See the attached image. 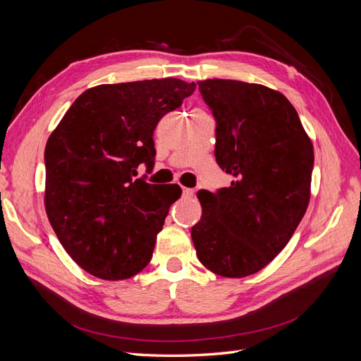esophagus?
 Listing matches in <instances>:
<instances>
[{"instance_id": "esophagus-1", "label": "esophagus", "mask_w": 361, "mask_h": 361, "mask_svg": "<svg viewBox=\"0 0 361 361\" xmlns=\"http://www.w3.org/2000/svg\"><path fill=\"white\" fill-rule=\"evenodd\" d=\"M194 190L192 188H187V187H183L182 188V194H183V197H192L194 195Z\"/></svg>"}]
</instances>
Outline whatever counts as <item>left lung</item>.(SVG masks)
<instances>
[{
  "label": "left lung",
  "instance_id": "left-lung-1",
  "mask_svg": "<svg viewBox=\"0 0 361 361\" xmlns=\"http://www.w3.org/2000/svg\"><path fill=\"white\" fill-rule=\"evenodd\" d=\"M216 120L215 158L228 188L200 190L191 238L202 265L241 279L286 247L307 211L313 145L285 94L235 80L199 81Z\"/></svg>",
  "mask_w": 361,
  "mask_h": 361
}]
</instances>
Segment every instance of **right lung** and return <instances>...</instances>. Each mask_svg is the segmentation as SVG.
<instances>
[{"instance_id": "obj_1", "label": "right lung", "mask_w": 361, "mask_h": 361, "mask_svg": "<svg viewBox=\"0 0 361 361\" xmlns=\"http://www.w3.org/2000/svg\"><path fill=\"white\" fill-rule=\"evenodd\" d=\"M178 78L101 84L81 93L45 149V209L59 241L89 274L125 280L152 259L182 190L135 179L155 161L154 130L192 94Z\"/></svg>"}]
</instances>
